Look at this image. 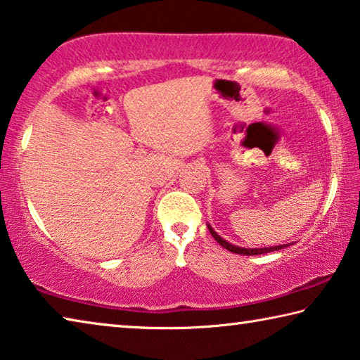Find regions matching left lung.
Instances as JSON below:
<instances>
[{"instance_id": "8db88e82", "label": "left lung", "mask_w": 360, "mask_h": 360, "mask_svg": "<svg viewBox=\"0 0 360 360\" xmlns=\"http://www.w3.org/2000/svg\"><path fill=\"white\" fill-rule=\"evenodd\" d=\"M207 228H209L210 234L213 236V238L221 245L223 248L232 251V253H237V255H247V256H256V255H264V253H270V251H278L281 248L288 247V245H278V247H270V248H240V247H236V245H231L229 242H226L224 238L219 237L215 231L212 229L210 224H207Z\"/></svg>"}]
</instances>
